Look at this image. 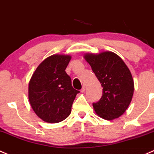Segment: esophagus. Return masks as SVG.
<instances>
[{
	"instance_id": "1",
	"label": "esophagus",
	"mask_w": 154,
	"mask_h": 154,
	"mask_svg": "<svg viewBox=\"0 0 154 154\" xmlns=\"http://www.w3.org/2000/svg\"><path fill=\"white\" fill-rule=\"evenodd\" d=\"M85 87L83 85V86H82V88H81V91H80L82 93V92H85Z\"/></svg>"
}]
</instances>
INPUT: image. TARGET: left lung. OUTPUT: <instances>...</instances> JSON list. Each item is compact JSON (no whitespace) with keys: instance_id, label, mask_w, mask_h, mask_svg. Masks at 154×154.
<instances>
[{"instance_id":"1","label":"left lung","mask_w":154,"mask_h":154,"mask_svg":"<svg viewBox=\"0 0 154 154\" xmlns=\"http://www.w3.org/2000/svg\"><path fill=\"white\" fill-rule=\"evenodd\" d=\"M103 87V96L93 103L99 116L111 120L124 114L131 102L134 80L130 70L117 54L105 51L84 56Z\"/></svg>"}]
</instances>
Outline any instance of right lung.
Wrapping results in <instances>:
<instances>
[{
    "label": "right lung",
    "instance_id": "obj_1",
    "mask_svg": "<svg viewBox=\"0 0 154 154\" xmlns=\"http://www.w3.org/2000/svg\"><path fill=\"white\" fill-rule=\"evenodd\" d=\"M69 55H51L45 59L32 74L29 83V100L32 109L48 123L64 120L72 111L76 95L72 80L66 72Z\"/></svg>",
    "mask_w": 154,
    "mask_h": 154
}]
</instances>
